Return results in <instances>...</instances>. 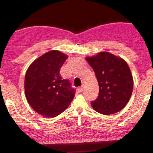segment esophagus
Returning a JSON list of instances; mask_svg holds the SVG:
<instances>
[{"label":"esophagus","mask_w":153,"mask_h":153,"mask_svg":"<svg viewBox=\"0 0 153 153\" xmlns=\"http://www.w3.org/2000/svg\"><path fill=\"white\" fill-rule=\"evenodd\" d=\"M77 92H79V93H80V92H83V90H84V86H81V87H79L77 89Z\"/></svg>","instance_id":"obj_1"}]
</instances>
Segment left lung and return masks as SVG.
Segmentation results:
<instances>
[{
	"mask_svg": "<svg viewBox=\"0 0 153 153\" xmlns=\"http://www.w3.org/2000/svg\"><path fill=\"white\" fill-rule=\"evenodd\" d=\"M86 61L94 70L99 86L91 105L103 115L116 113L128 104L133 90V78L128 63L108 52H100Z\"/></svg>",
	"mask_w": 153,
	"mask_h": 153,
	"instance_id": "1",
	"label": "left lung"
}]
</instances>
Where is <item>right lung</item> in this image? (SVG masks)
I'll list each match as a JSON object with an SVG mask.
<instances>
[{
  "label": "right lung",
  "mask_w": 153,
  "mask_h": 153,
  "mask_svg": "<svg viewBox=\"0 0 153 153\" xmlns=\"http://www.w3.org/2000/svg\"><path fill=\"white\" fill-rule=\"evenodd\" d=\"M67 58L60 51H51L36 59L25 74V97L31 107L44 117L59 115L74 98L76 90L59 73Z\"/></svg>",
  "instance_id": "1"
}]
</instances>
